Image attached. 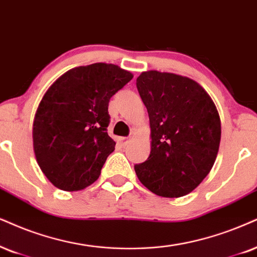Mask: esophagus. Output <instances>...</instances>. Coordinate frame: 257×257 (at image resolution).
<instances>
[{
  "label": "esophagus",
  "instance_id": "1",
  "mask_svg": "<svg viewBox=\"0 0 257 257\" xmlns=\"http://www.w3.org/2000/svg\"><path fill=\"white\" fill-rule=\"evenodd\" d=\"M119 142H121L122 146H125L129 142V139L128 138H121V139H119Z\"/></svg>",
  "mask_w": 257,
  "mask_h": 257
}]
</instances>
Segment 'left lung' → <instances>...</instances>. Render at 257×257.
I'll list each match as a JSON object with an SVG mask.
<instances>
[{"label":"left lung","mask_w":257,"mask_h":257,"mask_svg":"<svg viewBox=\"0 0 257 257\" xmlns=\"http://www.w3.org/2000/svg\"><path fill=\"white\" fill-rule=\"evenodd\" d=\"M151 124V154L135 165L142 185L157 196L179 198L210 173L218 154L220 118L205 89L180 74L151 70L136 79Z\"/></svg>","instance_id":"obj_1"}]
</instances>
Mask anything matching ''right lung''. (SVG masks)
<instances>
[{"label":"right lung","mask_w":257,"mask_h":257,"mask_svg":"<svg viewBox=\"0 0 257 257\" xmlns=\"http://www.w3.org/2000/svg\"><path fill=\"white\" fill-rule=\"evenodd\" d=\"M117 65L71 69L48 87L33 121L39 167L63 191L83 190L98 179L116 142L106 132L109 100L133 79Z\"/></svg>","instance_id":"obj_1"}]
</instances>
